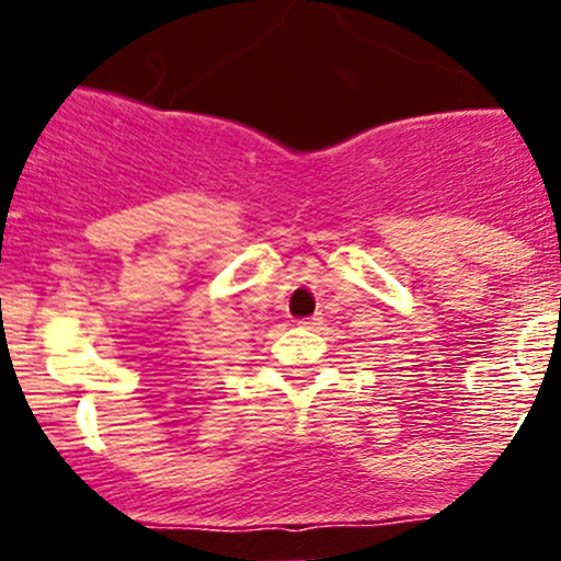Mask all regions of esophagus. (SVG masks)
<instances>
[{
	"label": "esophagus",
	"mask_w": 561,
	"mask_h": 561,
	"mask_svg": "<svg viewBox=\"0 0 561 561\" xmlns=\"http://www.w3.org/2000/svg\"><path fill=\"white\" fill-rule=\"evenodd\" d=\"M298 324H300V327H306V330H313V327H319V324H321V313H313V317L300 319Z\"/></svg>",
	"instance_id": "1"
}]
</instances>
